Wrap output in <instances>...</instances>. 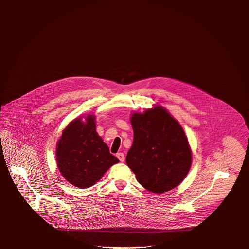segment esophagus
Listing matches in <instances>:
<instances>
[{
  "instance_id": "1",
  "label": "esophagus",
  "mask_w": 249,
  "mask_h": 249,
  "mask_svg": "<svg viewBox=\"0 0 249 249\" xmlns=\"http://www.w3.org/2000/svg\"><path fill=\"white\" fill-rule=\"evenodd\" d=\"M117 157H118V159H119L121 162H124V154L123 152L117 153Z\"/></svg>"
}]
</instances>
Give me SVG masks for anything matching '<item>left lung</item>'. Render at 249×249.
Listing matches in <instances>:
<instances>
[{"mask_svg": "<svg viewBox=\"0 0 249 249\" xmlns=\"http://www.w3.org/2000/svg\"><path fill=\"white\" fill-rule=\"evenodd\" d=\"M133 143L126 164L146 190L162 194L179 185L192 164V152L178 121L162 107L131 116Z\"/></svg>", "mask_w": 249, "mask_h": 249, "instance_id": "left-lung-1", "label": "left lung"}]
</instances>
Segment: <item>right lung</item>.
<instances>
[{
	"label": "right lung",
	"instance_id": "obj_1",
	"mask_svg": "<svg viewBox=\"0 0 249 249\" xmlns=\"http://www.w3.org/2000/svg\"><path fill=\"white\" fill-rule=\"evenodd\" d=\"M56 161L64 178L78 188L98 182L119 159L109 152L107 143L96 131L95 116L71 122L57 142Z\"/></svg>",
	"mask_w": 249,
	"mask_h": 249
}]
</instances>
